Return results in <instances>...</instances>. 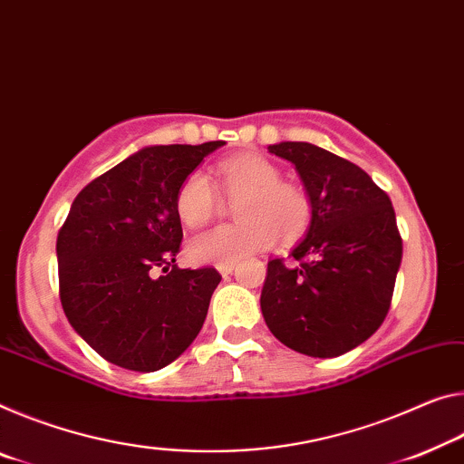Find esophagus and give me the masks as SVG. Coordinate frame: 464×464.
<instances>
[{
  "label": "esophagus",
  "instance_id": "34e87169",
  "mask_svg": "<svg viewBox=\"0 0 464 464\" xmlns=\"http://www.w3.org/2000/svg\"><path fill=\"white\" fill-rule=\"evenodd\" d=\"M233 270H235V264H220V266H218V272H220V275H223V276L231 275Z\"/></svg>",
  "mask_w": 464,
  "mask_h": 464
}]
</instances>
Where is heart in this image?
<instances>
[{
	"label": "heart",
	"instance_id": "b5f03b06",
	"mask_svg": "<svg viewBox=\"0 0 464 464\" xmlns=\"http://www.w3.org/2000/svg\"><path fill=\"white\" fill-rule=\"evenodd\" d=\"M225 196L235 204L237 225H220L194 235L186 246L192 264H235L268 249L278 235L285 241L304 235L312 220L310 198L299 186L281 179V169L260 154H239L218 165ZM175 208L183 225L200 227L217 215L218 196L202 171L179 186Z\"/></svg>",
	"mask_w": 464,
	"mask_h": 464
}]
</instances>
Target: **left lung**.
Returning a JSON list of instances; mask_svg holds the SVG:
<instances>
[{
  "label": "left lung",
  "mask_w": 464,
  "mask_h": 464,
  "mask_svg": "<svg viewBox=\"0 0 464 464\" xmlns=\"http://www.w3.org/2000/svg\"><path fill=\"white\" fill-rule=\"evenodd\" d=\"M295 165L312 204L293 264L270 260L260 307L270 333L310 357L367 341L391 307L402 239L391 198L363 169L310 142L268 146Z\"/></svg>",
  "instance_id": "left-lung-1"
}]
</instances>
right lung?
<instances>
[{
	"instance_id": "add662e5",
	"label": "right lung",
	"mask_w": 464,
	"mask_h": 464,
	"mask_svg": "<svg viewBox=\"0 0 464 464\" xmlns=\"http://www.w3.org/2000/svg\"><path fill=\"white\" fill-rule=\"evenodd\" d=\"M223 144L144 146L72 202L57 235L62 305L109 363L157 372L200 333L220 275L175 264L183 237L175 198Z\"/></svg>"
}]
</instances>
